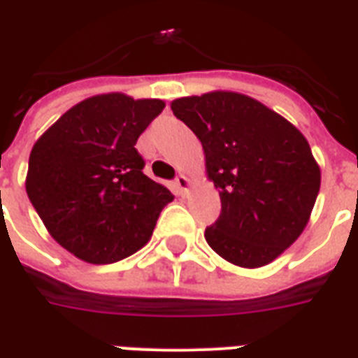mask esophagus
Here are the masks:
<instances>
[{"label":"esophagus","mask_w":358,"mask_h":358,"mask_svg":"<svg viewBox=\"0 0 358 358\" xmlns=\"http://www.w3.org/2000/svg\"><path fill=\"white\" fill-rule=\"evenodd\" d=\"M174 184H176V187H178V191L182 193V195H187V193H189L191 180L187 178L185 174H178L176 180H174Z\"/></svg>","instance_id":"esophagus-1"}]
</instances>
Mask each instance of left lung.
Returning <instances> with one entry per match:
<instances>
[{
	"instance_id": "left-lung-1",
	"label": "left lung",
	"mask_w": 358,
	"mask_h": 358,
	"mask_svg": "<svg viewBox=\"0 0 358 358\" xmlns=\"http://www.w3.org/2000/svg\"><path fill=\"white\" fill-rule=\"evenodd\" d=\"M176 119L199 137L221 215L204 232L230 264L267 266L310 219L322 171L294 124L255 98L232 91L176 98Z\"/></svg>"
}]
</instances>
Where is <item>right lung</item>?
Listing matches in <instances>:
<instances>
[{
  "label": "right lung",
  "mask_w": 358,
  "mask_h": 358,
  "mask_svg": "<svg viewBox=\"0 0 358 358\" xmlns=\"http://www.w3.org/2000/svg\"><path fill=\"white\" fill-rule=\"evenodd\" d=\"M165 108L124 92L76 103L36 139L25 191L55 241L89 264H113L150 239L173 193L143 173L139 135Z\"/></svg>",
  "instance_id": "obj_1"
}]
</instances>
